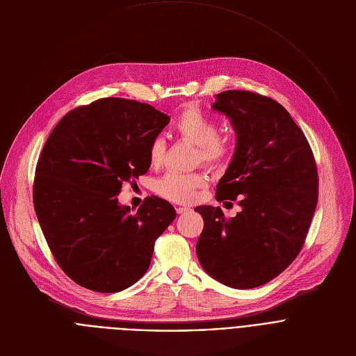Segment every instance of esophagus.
<instances>
[{
    "label": "esophagus",
    "instance_id": "34e87169",
    "mask_svg": "<svg viewBox=\"0 0 356 356\" xmlns=\"http://www.w3.org/2000/svg\"><path fill=\"white\" fill-rule=\"evenodd\" d=\"M189 211H191L189 208H184V207H178V208H177V213H178V215L185 213V212H189Z\"/></svg>",
    "mask_w": 356,
    "mask_h": 356
}]
</instances>
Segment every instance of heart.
<instances>
[{
	"label": "heart",
	"mask_w": 356,
	"mask_h": 356,
	"mask_svg": "<svg viewBox=\"0 0 356 356\" xmlns=\"http://www.w3.org/2000/svg\"><path fill=\"white\" fill-rule=\"evenodd\" d=\"M174 131L198 147L196 158L208 167L222 168L229 164L234 152V143L225 136H219V124L213 117L195 106L185 107L174 120ZM165 154V141L155 137L148 147V158L152 167L161 165ZM207 178L200 172H168L154 182V191L163 198L189 204L195 200L198 189L204 188Z\"/></svg>",
	"instance_id": "obj_1"
}]
</instances>
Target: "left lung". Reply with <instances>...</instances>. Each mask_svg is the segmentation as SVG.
<instances>
[{
  "label": "left lung",
  "instance_id": "obj_1",
  "mask_svg": "<svg viewBox=\"0 0 356 356\" xmlns=\"http://www.w3.org/2000/svg\"><path fill=\"white\" fill-rule=\"evenodd\" d=\"M213 108L226 114L238 144L216 185V201L238 200L226 218L198 207L204 230L196 242L202 268L232 289H254L284 271L301 252L318 201L312 149L289 111L249 90H226Z\"/></svg>",
  "mask_w": 356,
  "mask_h": 356
}]
</instances>
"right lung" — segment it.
Wrapping results in <instances>:
<instances>
[{
    "mask_svg": "<svg viewBox=\"0 0 356 356\" xmlns=\"http://www.w3.org/2000/svg\"><path fill=\"white\" fill-rule=\"evenodd\" d=\"M168 123L147 103L106 97L70 110L48 137L35 170L33 208L56 263L76 284L117 293L149 267L175 209L152 195L131 213L115 195L148 171L149 143Z\"/></svg>",
    "mask_w": 356,
    "mask_h": 356,
    "instance_id": "right-lung-1",
    "label": "right lung"
}]
</instances>
